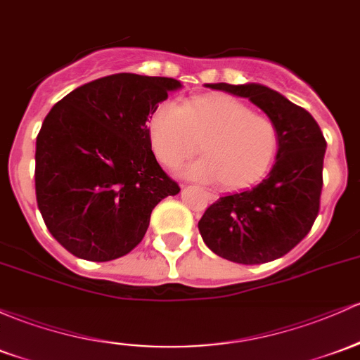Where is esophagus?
<instances>
[{
	"label": "esophagus",
	"instance_id": "obj_1",
	"mask_svg": "<svg viewBox=\"0 0 360 360\" xmlns=\"http://www.w3.org/2000/svg\"><path fill=\"white\" fill-rule=\"evenodd\" d=\"M205 196H207L208 200H215V198H217V196L212 195V193H205Z\"/></svg>",
	"mask_w": 360,
	"mask_h": 360
}]
</instances>
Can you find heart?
<instances>
[{"instance_id":"obj_1","label":"heart","mask_w":360,"mask_h":360,"mask_svg":"<svg viewBox=\"0 0 360 360\" xmlns=\"http://www.w3.org/2000/svg\"><path fill=\"white\" fill-rule=\"evenodd\" d=\"M148 135L155 157L169 169L183 164L200 147L205 157L188 169V176L219 181L225 191L255 186L278 152L275 122L224 94L193 97L184 108L162 102L150 116Z\"/></svg>"}]
</instances>
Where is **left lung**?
Wrapping results in <instances>:
<instances>
[{"instance_id": "1", "label": "left lung", "mask_w": 360, "mask_h": 360, "mask_svg": "<svg viewBox=\"0 0 360 360\" xmlns=\"http://www.w3.org/2000/svg\"><path fill=\"white\" fill-rule=\"evenodd\" d=\"M250 98L275 122L278 152L266 179L220 196L200 219V234L215 255L234 263L282 258L309 234L319 213L326 140L306 109L264 85L210 84Z\"/></svg>"}]
</instances>
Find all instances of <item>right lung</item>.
<instances>
[{
    "mask_svg": "<svg viewBox=\"0 0 360 360\" xmlns=\"http://www.w3.org/2000/svg\"><path fill=\"white\" fill-rule=\"evenodd\" d=\"M181 84L117 73L63 97L35 141V196L53 238L89 262H110L143 239L153 208L179 184L157 162L147 121Z\"/></svg>",
    "mask_w": 360,
    "mask_h": 360,
    "instance_id": "right-lung-1",
    "label": "right lung"
}]
</instances>
